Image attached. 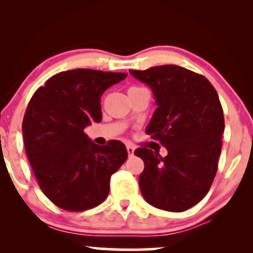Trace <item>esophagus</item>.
I'll use <instances>...</instances> for the list:
<instances>
[{"instance_id":"obj_1","label":"esophagus","mask_w":253,"mask_h":253,"mask_svg":"<svg viewBox=\"0 0 253 253\" xmlns=\"http://www.w3.org/2000/svg\"><path fill=\"white\" fill-rule=\"evenodd\" d=\"M134 146L133 145H127V152H128V156H133L134 153Z\"/></svg>"}]
</instances>
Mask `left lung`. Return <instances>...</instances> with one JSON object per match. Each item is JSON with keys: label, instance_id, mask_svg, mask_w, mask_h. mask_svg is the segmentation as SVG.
Returning <instances> with one entry per match:
<instances>
[{"label": "left lung", "instance_id": "8db88e82", "mask_svg": "<svg viewBox=\"0 0 253 253\" xmlns=\"http://www.w3.org/2000/svg\"><path fill=\"white\" fill-rule=\"evenodd\" d=\"M150 86L157 109L146 133L167 147L168 156L139 147L144 199L153 207L183 211L207 195L221 152L225 119L216 90L202 75L177 65L129 70Z\"/></svg>", "mask_w": 253, "mask_h": 253}]
</instances>
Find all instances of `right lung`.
Segmentation results:
<instances>
[{
  "mask_svg": "<svg viewBox=\"0 0 253 253\" xmlns=\"http://www.w3.org/2000/svg\"><path fill=\"white\" fill-rule=\"evenodd\" d=\"M127 74L91 69L63 71L32 96L24 121L25 149L40 189L59 208L82 211L106 200L110 176L127 159L126 146L92 143L84 133L102 119L101 96Z\"/></svg>",
  "mask_w": 253,
  "mask_h": 253,
  "instance_id": "obj_1",
  "label": "right lung"
}]
</instances>
